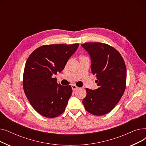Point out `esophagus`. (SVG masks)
<instances>
[{
	"instance_id": "esophagus-1",
	"label": "esophagus",
	"mask_w": 146,
	"mask_h": 146,
	"mask_svg": "<svg viewBox=\"0 0 146 146\" xmlns=\"http://www.w3.org/2000/svg\"><path fill=\"white\" fill-rule=\"evenodd\" d=\"M72 88L73 89V90H76L79 89V87H78L77 86H76L75 85H72Z\"/></svg>"
}]
</instances>
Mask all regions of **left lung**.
I'll use <instances>...</instances> for the list:
<instances>
[{
  "mask_svg": "<svg viewBox=\"0 0 146 146\" xmlns=\"http://www.w3.org/2000/svg\"><path fill=\"white\" fill-rule=\"evenodd\" d=\"M91 58V70L97 78L99 88H86L82 103L86 110L95 115L110 112L119 101L126 87L127 70L123 58L111 46L101 42L82 44Z\"/></svg>",
  "mask_w": 146,
  "mask_h": 146,
  "instance_id": "obj_1",
  "label": "left lung"
}]
</instances>
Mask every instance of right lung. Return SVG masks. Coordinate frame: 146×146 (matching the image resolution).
<instances>
[{"label": "right lung", "instance_id": "right-lung-1", "mask_svg": "<svg viewBox=\"0 0 146 146\" xmlns=\"http://www.w3.org/2000/svg\"><path fill=\"white\" fill-rule=\"evenodd\" d=\"M78 47L79 44L44 45L28 58L23 88L28 100L41 115L52 118L64 112L72 89L58 84L52 76L63 70Z\"/></svg>", "mask_w": 146, "mask_h": 146}]
</instances>
